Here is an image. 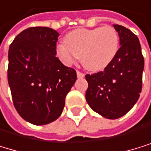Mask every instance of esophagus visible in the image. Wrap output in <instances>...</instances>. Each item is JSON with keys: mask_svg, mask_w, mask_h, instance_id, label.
<instances>
[{"mask_svg": "<svg viewBox=\"0 0 151 151\" xmlns=\"http://www.w3.org/2000/svg\"><path fill=\"white\" fill-rule=\"evenodd\" d=\"M84 76H85V75L83 74V73H81V72H80V71H77V77H78L79 79H82V78H84Z\"/></svg>", "mask_w": 151, "mask_h": 151, "instance_id": "1", "label": "esophagus"}]
</instances>
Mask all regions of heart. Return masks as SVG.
Here are the masks:
<instances>
[{
    "mask_svg": "<svg viewBox=\"0 0 151 151\" xmlns=\"http://www.w3.org/2000/svg\"><path fill=\"white\" fill-rule=\"evenodd\" d=\"M64 43L56 48L60 60L70 65L80 58L83 67L91 71L104 70L119 49L118 34L111 26L73 30L65 35Z\"/></svg>",
    "mask_w": 151,
    "mask_h": 151,
    "instance_id": "obj_1",
    "label": "heart"
}]
</instances>
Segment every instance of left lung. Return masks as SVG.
I'll return each instance as SVG.
<instances>
[{
  "label": "left lung",
  "mask_w": 151,
  "mask_h": 151,
  "mask_svg": "<svg viewBox=\"0 0 151 151\" xmlns=\"http://www.w3.org/2000/svg\"><path fill=\"white\" fill-rule=\"evenodd\" d=\"M120 48L104 71L87 74L85 98L94 112L107 119H117L132 108L142 89L144 58L137 37L126 27L114 24Z\"/></svg>",
  "instance_id": "obj_1"
}]
</instances>
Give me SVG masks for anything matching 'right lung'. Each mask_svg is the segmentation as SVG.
Instances as JSON below:
<instances>
[{
  "label": "right lung",
  "mask_w": 151,
  "mask_h": 151,
  "mask_svg": "<svg viewBox=\"0 0 151 151\" xmlns=\"http://www.w3.org/2000/svg\"><path fill=\"white\" fill-rule=\"evenodd\" d=\"M58 35L49 27H30L9 47L13 102L20 116L33 125H47L60 116L66 95L77 80L76 71L56 57Z\"/></svg>",
  "instance_id": "add662e5"
}]
</instances>
